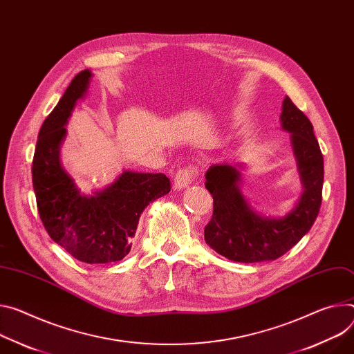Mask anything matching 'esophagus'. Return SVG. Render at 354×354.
Segmentation results:
<instances>
[{"mask_svg":"<svg viewBox=\"0 0 354 354\" xmlns=\"http://www.w3.org/2000/svg\"><path fill=\"white\" fill-rule=\"evenodd\" d=\"M195 175H196L195 168L179 169L175 175V179H174V189L175 190H182V189L187 187L192 182H194Z\"/></svg>","mask_w":354,"mask_h":354,"instance_id":"esophagus-1","label":"esophagus"}]
</instances>
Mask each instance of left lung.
<instances>
[{"label":"left lung","instance_id":"left-lung-1","mask_svg":"<svg viewBox=\"0 0 354 354\" xmlns=\"http://www.w3.org/2000/svg\"><path fill=\"white\" fill-rule=\"evenodd\" d=\"M291 145L302 183V194L282 217L257 212L241 192L243 164H214L206 172L205 186L213 196V216L205 229V241L216 252L237 263L279 259L312 227L324 186V156L309 118L288 97L279 117Z\"/></svg>","mask_w":354,"mask_h":354}]
</instances>
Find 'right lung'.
I'll return each mask as SVG.
<instances>
[{"mask_svg":"<svg viewBox=\"0 0 354 354\" xmlns=\"http://www.w3.org/2000/svg\"><path fill=\"white\" fill-rule=\"evenodd\" d=\"M91 77L88 69L75 76L44 121L32 162V183L50 239L82 263L107 264L130 252L141 213L169 194L171 182L164 174L125 169L103 189L83 194L62 167L66 125L77 102L86 97Z\"/></svg>","mask_w":354,"mask_h":354,"instance_id":"1","label":"right lung"}]
</instances>
